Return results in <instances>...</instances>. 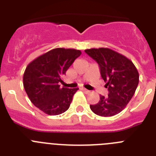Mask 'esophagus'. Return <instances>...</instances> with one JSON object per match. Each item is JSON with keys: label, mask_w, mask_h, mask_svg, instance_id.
Masks as SVG:
<instances>
[{"label": "esophagus", "mask_w": 156, "mask_h": 156, "mask_svg": "<svg viewBox=\"0 0 156 156\" xmlns=\"http://www.w3.org/2000/svg\"><path fill=\"white\" fill-rule=\"evenodd\" d=\"M81 90H83V91H84L85 93H90V90H87L86 88H81Z\"/></svg>", "instance_id": "1"}]
</instances>
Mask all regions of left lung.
Listing matches in <instances>:
<instances>
[{"label": "left lung", "instance_id": "1", "mask_svg": "<svg viewBox=\"0 0 156 156\" xmlns=\"http://www.w3.org/2000/svg\"><path fill=\"white\" fill-rule=\"evenodd\" d=\"M85 52L97 62L101 76L106 83L108 96L100 95L96 105H90L94 113L101 116H112L126 108L139 83V73L132 61L110 48L87 49Z\"/></svg>", "mask_w": 156, "mask_h": 156}]
</instances>
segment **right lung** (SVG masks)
Instances as JSON below:
<instances>
[{
	"label": "right lung",
	"instance_id": "1",
	"mask_svg": "<svg viewBox=\"0 0 156 156\" xmlns=\"http://www.w3.org/2000/svg\"><path fill=\"white\" fill-rule=\"evenodd\" d=\"M80 50L55 48L37 57L27 66L23 74V87L31 102L50 115L62 114L69 108L74 94L79 88L61 87L65 75Z\"/></svg>",
	"mask_w": 156,
	"mask_h": 156
}]
</instances>
